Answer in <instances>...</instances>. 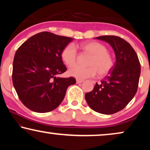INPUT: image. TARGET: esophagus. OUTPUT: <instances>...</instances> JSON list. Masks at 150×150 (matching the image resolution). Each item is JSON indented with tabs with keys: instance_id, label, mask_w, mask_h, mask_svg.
<instances>
[{
	"instance_id": "1",
	"label": "esophagus",
	"mask_w": 150,
	"mask_h": 150,
	"mask_svg": "<svg viewBox=\"0 0 150 150\" xmlns=\"http://www.w3.org/2000/svg\"><path fill=\"white\" fill-rule=\"evenodd\" d=\"M84 81L83 80H80V79H76V83L77 84H79V83H83Z\"/></svg>"
}]
</instances>
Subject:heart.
I'll list each match as a JSON object with an SVG mask.
<instances>
[{
    "mask_svg": "<svg viewBox=\"0 0 150 150\" xmlns=\"http://www.w3.org/2000/svg\"><path fill=\"white\" fill-rule=\"evenodd\" d=\"M81 48L91 56L88 59V67L74 65L68 70L70 76L77 79L83 80L88 78L96 76L98 71L100 75L104 76L109 73L114 65L112 57L107 52V49L103 45L96 42L84 43ZM61 59L65 65L71 66L75 64L77 59V50L74 45L69 44L63 49L61 52Z\"/></svg>",
    "mask_w": 150,
    "mask_h": 150,
    "instance_id": "heart-1",
    "label": "heart"
}]
</instances>
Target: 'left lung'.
<instances>
[{"label":"left lung","instance_id":"left-lung-1","mask_svg":"<svg viewBox=\"0 0 150 150\" xmlns=\"http://www.w3.org/2000/svg\"><path fill=\"white\" fill-rule=\"evenodd\" d=\"M107 42L114 50L116 62L109 75L85 94L89 107L99 113L110 115L122 110L138 89L141 65L136 52L124 39L114 35L96 38Z\"/></svg>","mask_w":150,"mask_h":150}]
</instances>
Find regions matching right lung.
<instances>
[{
	"label": "right lung",
	"mask_w": 150,
	"mask_h": 150,
	"mask_svg": "<svg viewBox=\"0 0 150 150\" xmlns=\"http://www.w3.org/2000/svg\"><path fill=\"white\" fill-rule=\"evenodd\" d=\"M73 39L50 32L30 37L16 51L12 81L19 99L30 110L47 112L58 107L74 77L57 76L67 70L61 59L63 49Z\"/></svg>",
	"instance_id": "obj_1"
}]
</instances>
